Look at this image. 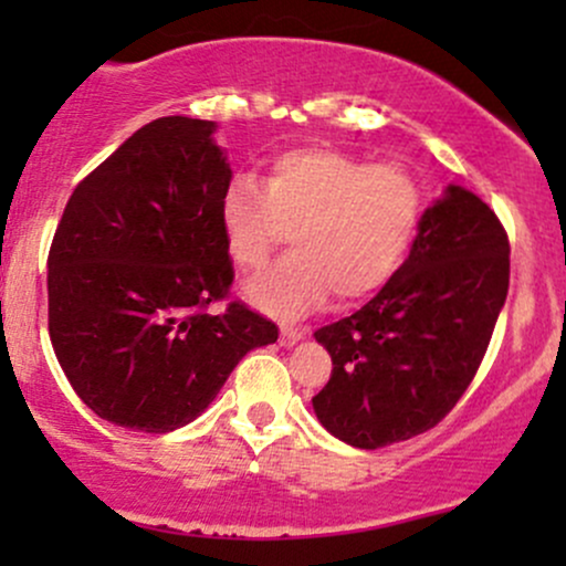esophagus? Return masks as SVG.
<instances>
[{
  "mask_svg": "<svg viewBox=\"0 0 566 566\" xmlns=\"http://www.w3.org/2000/svg\"><path fill=\"white\" fill-rule=\"evenodd\" d=\"M305 333L301 327H290V324H282V329H279V343H282L284 348H290V346H295L297 340H301Z\"/></svg>",
  "mask_w": 566,
  "mask_h": 566,
  "instance_id": "obj_1",
  "label": "esophagus"
}]
</instances>
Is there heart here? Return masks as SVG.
Masks as SVG:
<instances>
[{
	"mask_svg": "<svg viewBox=\"0 0 566 566\" xmlns=\"http://www.w3.org/2000/svg\"><path fill=\"white\" fill-rule=\"evenodd\" d=\"M423 218V188L405 165L329 146L274 157L263 186L239 175L220 197L233 263L258 271L290 239L297 250L247 284L265 311L295 316L335 292L343 305L367 301L405 263Z\"/></svg>",
	"mask_w": 566,
	"mask_h": 566,
	"instance_id": "1",
	"label": "heart"
}]
</instances>
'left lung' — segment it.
Instances as JSON below:
<instances>
[{
  "label": "left lung",
  "instance_id": "left-lung-1",
  "mask_svg": "<svg viewBox=\"0 0 566 566\" xmlns=\"http://www.w3.org/2000/svg\"><path fill=\"white\" fill-rule=\"evenodd\" d=\"M509 233L476 193L447 188L409 258L346 319L316 329L333 356L316 418L333 437L378 450L439 426L482 365L509 295Z\"/></svg>",
  "mask_w": 566,
  "mask_h": 566
}]
</instances>
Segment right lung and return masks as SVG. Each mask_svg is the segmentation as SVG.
I'll return each instance as SVG.
<instances>
[{"mask_svg":"<svg viewBox=\"0 0 566 566\" xmlns=\"http://www.w3.org/2000/svg\"><path fill=\"white\" fill-rule=\"evenodd\" d=\"M216 125L161 116L80 180L48 255V327L76 396L146 433L191 423L279 329L231 301ZM224 308L212 312L211 305Z\"/></svg>","mask_w":566,"mask_h":566,"instance_id":"obj_1","label":"right lung"}]
</instances>
